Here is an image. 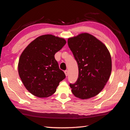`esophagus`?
I'll use <instances>...</instances> for the list:
<instances>
[{
	"label": "esophagus",
	"instance_id": "esophagus-1",
	"mask_svg": "<svg viewBox=\"0 0 130 130\" xmlns=\"http://www.w3.org/2000/svg\"><path fill=\"white\" fill-rule=\"evenodd\" d=\"M64 73H65V74L66 76L67 77V76H68V74H69V71H68V70H65V71H64Z\"/></svg>",
	"mask_w": 130,
	"mask_h": 130
}]
</instances>
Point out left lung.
I'll return each mask as SVG.
<instances>
[{
    "instance_id": "1",
    "label": "left lung",
    "mask_w": 130,
    "mask_h": 130,
    "mask_svg": "<svg viewBox=\"0 0 130 130\" xmlns=\"http://www.w3.org/2000/svg\"><path fill=\"white\" fill-rule=\"evenodd\" d=\"M68 43L79 71L76 82L70 84L72 94L83 100L93 98L102 90L109 78V52L104 43L87 32L69 38Z\"/></svg>"
}]
</instances>
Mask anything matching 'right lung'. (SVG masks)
<instances>
[{"mask_svg":"<svg viewBox=\"0 0 130 130\" xmlns=\"http://www.w3.org/2000/svg\"><path fill=\"white\" fill-rule=\"evenodd\" d=\"M66 43L63 38L43 35L33 40L22 53L18 74L25 88L33 95L40 98L52 95L65 78L54 55Z\"/></svg>","mask_w":130,"mask_h":130,"instance_id":"add662e5","label":"right lung"}]
</instances>
